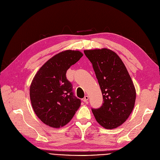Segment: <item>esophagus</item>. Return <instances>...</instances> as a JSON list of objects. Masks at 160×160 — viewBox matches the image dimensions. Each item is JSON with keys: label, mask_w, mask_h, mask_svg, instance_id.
I'll return each mask as SVG.
<instances>
[{"label": "esophagus", "mask_w": 160, "mask_h": 160, "mask_svg": "<svg viewBox=\"0 0 160 160\" xmlns=\"http://www.w3.org/2000/svg\"><path fill=\"white\" fill-rule=\"evenodd\" d=\"M88 99H89V97H88V95H86V96L84 97V99H83V101H84V102H87L88 101Z\"/></svg>", "instance_id": "obj_1"}]
</instances>
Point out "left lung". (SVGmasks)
Returning <instances> with one entry per match:
<instances>
[{"mask_svg": "<svg viewBox=\"0 0 160 160\" xmlns=\"http://www.w3.org/2000/svg\"><path fill=\"white\" fill-rule=\"evenodd\" d=\"M91 62L103 98L102 106L92 108L97 122L114 129L126 121L135 105L136 92L127 68L115 52L103 48L84 51Z\"/></svg>", "mask_w": 160, "mask_h": 160, "instance_id": "8db88e82", "label": "left lung"}]
</instances>
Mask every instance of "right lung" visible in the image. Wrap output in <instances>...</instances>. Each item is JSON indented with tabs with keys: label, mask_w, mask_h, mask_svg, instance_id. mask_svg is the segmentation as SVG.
I'll return each mask as SVG.
<instances>
[{
	"label": "right lung",
	"mask_w": 160,
	"mask_h": 160,
	"mask_svg": "<svg viewBox=\"0 0 160 160\" xmlns=\"http://www.w3.org/2000/svg\"><path fill=\"white\" fill-rule=\"evenodd\" d=\"M82 56L79 51L59 53L34 76L30 87L32 107L38 118L48 126L55 128L65 126L80 107L81 100L74 95L66 73Z\"/></svg>",
	"instance_id": "right-lung-1"
}]
</instances>
